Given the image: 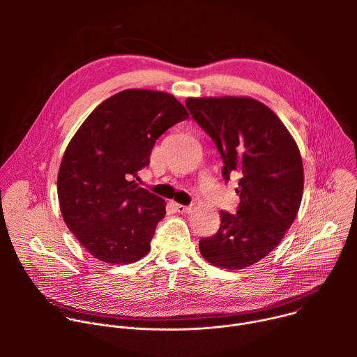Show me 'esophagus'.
Here are the masks:
<instances>
[{
  "label": "esophagus",
  "instance_id": "obj_1",
  "mask_svg": "<svg viewBox=\"0 0 357 357\" xmlns=\"http://www.w3.org/2000/svg\"><path fill=\"white\" fill-rule=\"evenodd\" d=\"M175 211L179 213H190L192 212V205L185 206V205H179V203H175Z\"/></svg>",
  "mask_w": 357,
  "mask_h": 357
}]
</instances>
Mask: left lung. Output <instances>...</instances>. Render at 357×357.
Masks as SVG:
<instances>
[{"label":"left lung","mask_w":357,"mask_h":357,"mask_svg":"<svg viewBox=\"0 0 357 357\" xmlns=\"http://www.w3.org/2000/svg\"><path fill=\"white\" fill-rule=\"evenodd\" d=\"M185 105L216 144L225 181L240 178L236 215L220 212L218 233L199 240L200 254L227 270L252 266L295 220L303 190L299 149L281 120L254 98L203 97Z\"/></svg>","instance_id":"8db88e82"}]
</instances>
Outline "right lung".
I'll list each match as a JSON object with an SVG mask.
<instances>
[{"label": "right lung", "mask_w": 357, "mask_h": 357, "mask_svg": "<svg viewBox=\"0 0 357 357\" xmlns=\"http://www.w3.org/2000/svg\"><path fill=\"white\" fill-rule=\"evenodd\" d=\"M189 117L162 91L128 89L97 106L70 139L58 175L63 220L96 259L130 264L149 251L164 200L132 178L155 141Z\"/></svg>", "instance_id": "add662e5"}]
</instances>
